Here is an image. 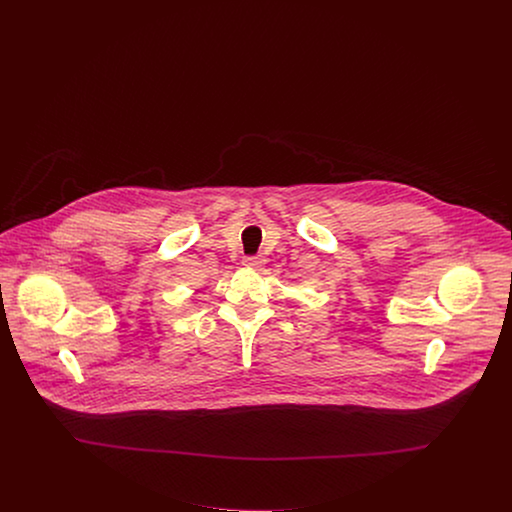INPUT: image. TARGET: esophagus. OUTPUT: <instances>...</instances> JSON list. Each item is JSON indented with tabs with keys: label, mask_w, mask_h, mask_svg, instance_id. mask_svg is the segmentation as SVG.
Wrapping results in <instances>:
<instances>
[{
	"label": "esophagus",
	"mask_w": 512,
	"mask_h": 512,
	"mask_svg": "<svg viewBox=\"0 0 512 512\" xmlns=\"http://www.w3.org/2000/svg\"><path fill=\"white\" fill-rule=\"evenodd\" d=\"M263 263H265V259H263L261 255H249V257H245V259H243V265L253 267V269H261V267H263Z\"/></svg>",
	"instance_id": "34e87169"
}]
</instances>
